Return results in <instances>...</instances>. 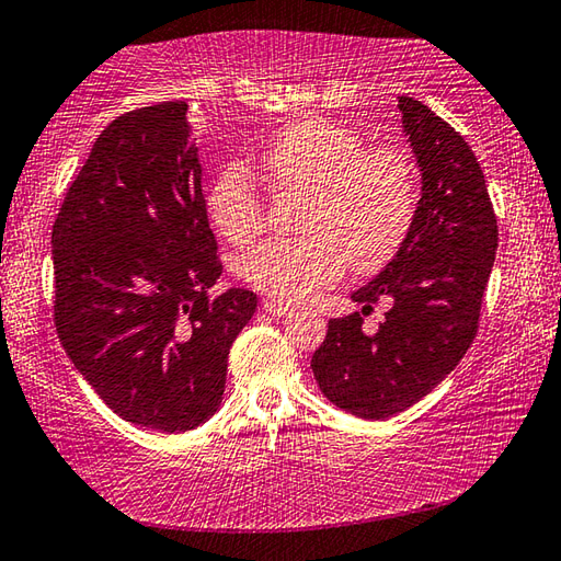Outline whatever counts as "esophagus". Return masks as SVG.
<instances>
[{
	"label": "esophagus",
	"mask_w": 561,
	"mask_h": 561,
	"mask_svg": "<svg viewBox=\"0 0 561 561\" xmlns=\"http://www.w3.org/2000/svg\"><path fill=\"white\" fill-rule=\"evenodd\" d=\"M262 309L267 311V314H272V317H284V314H289V311H291L289 304L277 301V299H264L262 301Z\"/></svg>",
	"instance_id": "34e87169"
}]
</instances>
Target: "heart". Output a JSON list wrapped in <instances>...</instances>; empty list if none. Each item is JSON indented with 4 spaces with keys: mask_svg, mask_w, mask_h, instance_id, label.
<instances>
[{
    "mask_svg": "<svg viewBox=\"0 0 561 561\" xmlns=\"http://www.w3.org/2000/svg\"><path fill=\"white\" fill-rule=\"evenodd\" d=\"M282 193L304 195L301 240H270L240 260V277L277 301H304L336 282L351 260L376 272L396 257L415 217V175L401 148H364L354 128L307 116L284 126L262 153ZM217 230L232 244L262 234L267 210L252 175L225 168L207 197Z\"/></svg>",
    "mask_w": 561,
    "mask_h": 561,
    "instance_id": "1",
    "label": "heart"
}]
</instances>
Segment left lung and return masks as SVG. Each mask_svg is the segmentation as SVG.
<instances>
[{
  "instance_id": "1",
  "label": "left lung",
  "mask_w": 561,
  "mask_h": 561,
  "mask_svg": "<svg viewBox=\"0 0 561 561\" xmlns=\"http://www.w3.org/2000/svg\"><path fill=\"white\" fill-rule=\"evenodd\" d=\"M398 111L421 165L423 195L396 260L351 294L364 304L331 319L311 371L331 403L358 417H391L428 396L470 348L497 250L485 175L450 123L411 96ZM389 304L376 335L363 331L373 304Z\"/></svg>"
}]
</instances>
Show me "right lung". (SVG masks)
<instances>
[{
    "label": "right lung",
    "mask_w": 561,
    "mask_h": 561,
    "mask_svg": "<svg viewBox=\"0 0 561 561\" xmlns=\"http://www.w3.org/2000/svg\"><path fill=\"white\" fill-rule=\"evenodd\" d=\"M185 101L103 128L51 230L54 324L113 413L163 433L210 417L257 294L210 297L222 262Z\"/></svg>",
    "instance_id": "add662e5"
}]
</instances>
